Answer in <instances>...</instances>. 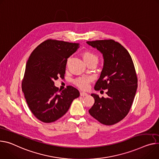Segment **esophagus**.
<instances>
[{
  "label": "esophagus",
  "mask_w": 159,
  "mask_h": 159,
  "mask_svg": "<svg viewBox=\"0 0 159 159\" xmlns=\"http://www.w3.org/2000/svg\"><path fill=\"white\" fill-rule=\"evenodd\" d=\"M80 94L81 96H88V94L86 93H84V92H80Z\"/></svg>",
  "instance_id": "esophagus-1"
}]
</instances>
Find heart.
Masks as SVG:
<instances>
[{
  "label": "heart",
  "instance_id": "1",
  "mask_svg": "<svg viewBox=\"0 0 159 159\" xmlns=\"http://www.w3.org/2000/svg\"><path fill=\"white\" fill-rule=\"evenodd\" d=\"M82 56L84 59V61L87 65H89L91 63H94L96 65L98 62V60H99L98 56L91 51L87 50V51H84L82 54ZM68 61L69 60H68L67 63ZM92 80H93L92 77L84 76V77H79L75 79L74 82L77 87H79L81 89L85 90L89 88V84L91 82H92Z\"/></svg>",
  "mask_w": 159,
  "mask_h": 159
}]
</instances>
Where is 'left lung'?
Instances as JSON below:
<instances>
[{
	"mask_svg": "<svg viewBox=\"0 0 159 159\" xmlns=\"http://www.w3.org/2000/svg\"><path fill=\"white\" fill-rule=\"evenodd\" d=\"M88 44L103 54L104 65L94 89H107L108 98L92 94L94 103L90 115L104 125H111L128 114L138 88L134 65L129 52L113 40L88 41Z\"/></svg>",
	"mask_w": 159,
	"mask_h": 159,
	"instance_id": "left-lung-1",
	"label": "left lung"
}]
</instances>
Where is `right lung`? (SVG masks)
Returning a JSON list of instances; mask_svg holds the SVG:
<instances>
[{"label": "right lung", "instance_id": "obj_1", "mask_svg": "<svg viewBox=\"0 0 159 159\" xmlns=\"http://www.w3.org/2000/svg\"><path fill=\"white\" fill-rule=\"evenodd\" d=\"M79 48V43L48 39L28 58L22 91L30 111L41 122L50 123L61 118L80 96L73 86L61 91L54 85V80L64 79L67 59Z\"/></svg>", "mask_w": 159, "mask_h": 159}]
</instances>
